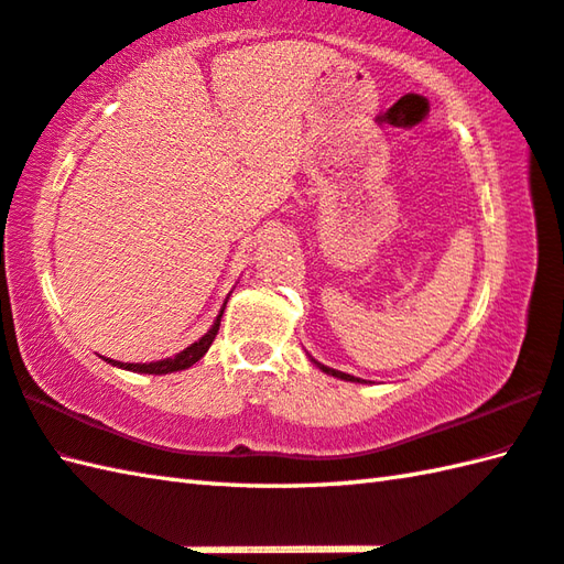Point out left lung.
<instances>
[{"mask_svg": "<svg viewBox=\"0 0 564 564\" xmlns=\"http://www.w3.org/2000/svg\"><path fill=\"white\" fill-rule=\"evenodd\" d=\"M318 368L324 370V373H328V376H334V378H341V380H358L360 382V378H354V376H348V373H341V370H334V368H326V366H322V364H316Z\"/></svg>", "mask_w": 564, "mask_h": 564, "instance_id": "left-lung-1", "label": "left lung"}]
</instances>
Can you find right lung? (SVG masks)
<instances>
[{"mask_svg": "<svg viewBox=\"0 0 564 564\" xmlns=\"http://www.w3.org/2000/svg\"><path fill=\"white\" fill-rule=\"evenodd\" d=\"M220 316L216 318V324L210 326V332L200 338V341L191 344L186 350H182V354H176L174 358H166V360H156V364H120V360H110L112 366H120L124 370H134V373H150V376H162V373H174V370H184V368H191L196 364V360H200L206 356V350L210 348V344H214V338L218 334L220 328Z\"/></svg>", "mask_w": 564, "mask_h": 564, "instance_id": "add662e5", "label": "right lung"}]
</instances>
